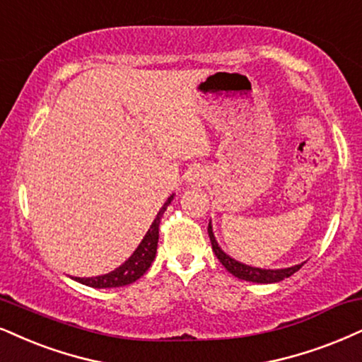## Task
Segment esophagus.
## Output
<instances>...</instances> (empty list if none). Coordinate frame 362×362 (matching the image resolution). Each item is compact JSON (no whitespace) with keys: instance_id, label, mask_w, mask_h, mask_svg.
Here are the masks:
<instances>
[{"instance_id":"esophagus-1","label":"esophagus","mask_w":362,"mask_h":362,"mask_svg":"<svg viewBox=\"0 0 362 362\" xmlns=\"http://www.w3.org/2000/svg\"><path fill=\"white\" fill-rule=\"evenodd\" d=\"M194 177H196V176H193V177H191V180H193V181H194Z\"/></svg>"}]
</instances>
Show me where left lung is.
Instances as JSON below:
<instances>
[{
  "label": "left lung",
  "instance_id": "1",
  "mask_svg": "<svg viewBox=\"0 0 362 362\" xmlns=\"http://www.w3.org/2000/svg\"><path fill=\"white\" fill-rule=\"evenodd\" d=\"M208 235H209V240H211L213 252H215L218 260L221 262V265L225 267V269L228 270L231 275L238 276V279H242V280H247V282H257V284L280 282V280L288 279L290 275L296 274V272L300 269L302 265H304V263H300V265H293V267H288V269H279V270H265V269H257V267L245 265V263L236 262L235 258L226 255V253L223 252L220 247H218L215 235H213L211 221H209V225H208Z\"/></svg>",
  "mask_w": 362,
  "mask_h": 362
}]
</instances>
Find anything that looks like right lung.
<instances>
[{
	"instance_id": "right-lung-1",
	"label": "right lung",
	"mask_w": 362,
	"mask_h": 362,
	"mask_svg": "<svg viewBox=\"0 0 362 362\" xmlns=\"http://www.w3.org/2000/svg\"><path fill=\"white\" fill-rule=\"evenodd\" d=\"M173 198L174 196H169L168 202L163 204V208L159 209L158 216L154 218L153 225H151V228L147 230V233L144 238H142L139 247L136 248V252H134L132 255L122 263V265L105 275L88 276V279L75 276V280L93 288H112V287H124V285H129L136 282L137 279H141L156 258V250H158V240H159V223H160V218L164 215V211H166V208L169 206V203L173 202Z\"/></svg>"
}]
</instances>
